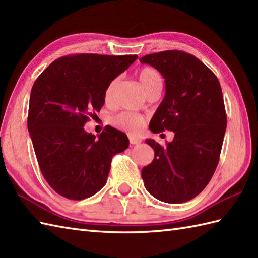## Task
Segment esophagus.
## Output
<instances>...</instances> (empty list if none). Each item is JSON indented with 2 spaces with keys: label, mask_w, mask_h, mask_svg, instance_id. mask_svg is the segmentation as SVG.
Listing matches in <instances>:
<instances>
[{
  "label": "esophagus",
  "mask_w": 258,
  "mask_h": 258,
  "mask_svg": "<svg viewBox=\"0 0 258 258\" xmlns=\"http://www.w3.org/2000/svg\"><path fill=\"white\" fill-rule=\"evenodd\" d=\"M141 142H142L141 139L135 138V136H130V143L132 145H138L141 143Z\"/></svg>",
  "instance_id": "obj_1"
}]
</instances>
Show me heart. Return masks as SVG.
Returning a JSON list of instances; mask_svg holds the SVG:
<instances>
[{"label": "heart", "instance_id": "1", "mask_svg": "<svg viewBox=\"0 0 258 258\" xmlns=\"http://www.w3.org/2000/svg\"><path fill=\"white\" fill-rule=\"evenodd\" d=\"M139 80L141 82V85L143 86L145 92L149 91L155 85H162V78L160 73L157 72L155 69L153 68H143L139 72ZM117 83V80H113L106 87L105 93H104V97L105 101L108 102L111 100L114 87ZM144 118L135 113L131 112H123L116 115L113 118V124L117 126L118 128H122L124 131H127L130 133L136 134L139 133L144 125Z\"/></svg>", "mask_w": 258, "mask_h": 258}]
</instances>
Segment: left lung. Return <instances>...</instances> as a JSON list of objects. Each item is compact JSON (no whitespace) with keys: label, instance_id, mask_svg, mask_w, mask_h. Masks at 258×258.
Here are the masks:
<instances>
[{"label":"left lung","instance_id":"obj_1","mask_svg":"<svg viewBox=\"0 0 258 258\" xmlns=\"http://www.w3.org/2000/svg\"><path fill=\"white\" fill-rule=\"evenodd\" d=\"M140 62L155 68L165 79V96L150 130L175 134L165 147L145 141L155 156L142 169V178L155 199L179 204L206 187L220 161L227 122L221 84L205 64L182 51L149 54Z\"/></svg>","mask_w":258,"mask_h":258}]
</instances>
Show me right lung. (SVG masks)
Instances as JSON below:
<instances>
[{
  "mask_svg": "<svg viewBox=\"0 0 258 258\" xmlns=\"http://www.w3.org/2000/svg\"><path fill=\"white\" fill-rule=\"evenodd\" d=\"M136 55L75 54L55 59L33 84L27 128L43 176L57 194L84 200L106 184L112 157L128 147L114 127L96 136L84 131L104 105L111 82Z\"/></svg>",
  "mask_w": 258,
  "mask_h": 258,
  "instance_id": "right-lung-1",
  "label": "right lung"
}]
</instances>
